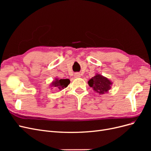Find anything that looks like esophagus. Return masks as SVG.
I'll return each mask as SVG.
<instances>
[{
	"mask_svg": "<svg viewBox=\"0 0 151 151\" xmlns=\"http://www.w3.org/2000/svg\"><path fill=\"white\" fill-rule=\"evenodd\" d=\"M81 77V74H79V73H76V74H74V77L75 78H79V77Z\"/></svg>",
	"mask_w": 151,
	"mask_h": 151,
	"instance_id": "obj_1",
	"label": "esophagus"
}]
</instances>
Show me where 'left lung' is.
I'll list each match as a JSON object with an SVG mask.
<instances>
[{"label":"left lung","mask_w":151,"mask_h":151,"mask_svg":"<svg viewBox=\"0 0 151 151\" xmlns=\"http://www.w3.org/2000/svg\"><path fill=\"white\" fill-rule=\"evenodd\" d=\"M88 84L95 92L99 94H104L111 89L113 83L106 77L96 74L88 81Z\"/></svg>","instance_id":"obj_1"}]
</instances>
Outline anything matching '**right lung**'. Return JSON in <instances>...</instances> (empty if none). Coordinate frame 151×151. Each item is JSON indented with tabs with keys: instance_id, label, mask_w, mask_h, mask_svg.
Masks as SVG:
<instances>
[{
	"instance_id": "add662e5",
	"label": "right lung",
	"mask_w": 151,
	"mask_h": 151,
	"mask_svg": "<svg viewBox=\"0 0 151 151\" xmlns=\"http://www.w3.org/2000/svg\"><path fill=\"white\" fill-rule=\"evenodd\" d=\"M70 83V81L68 79H59L58 78H55L54 81H52V83L50 84V86L53 87V88H57L59 90H62L67 88Z\"/></svg>"
}]
</instances>
